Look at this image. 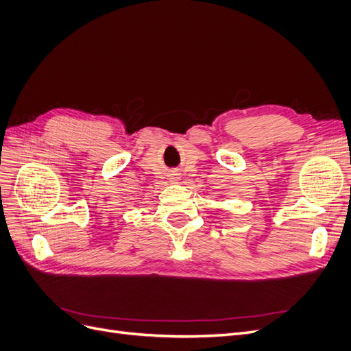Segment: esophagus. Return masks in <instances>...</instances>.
Wrapping results in <instances>:
<instances>
[{"instance_id": "1", "label": "esophagus", "mask_w": 351, "mask_h": 351, "mask_svg": "<svg viewBox=\"0 0 351 351\" xmlns=\"http://www.w3.org/2000/svg\"><path fill=\"white\" fill-rule=\"evenodd\" d=\"M171 179H176V178H175V176H171Z\"/></svg>"}]
</instances>
